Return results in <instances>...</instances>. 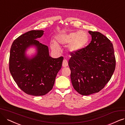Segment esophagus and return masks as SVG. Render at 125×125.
<instances>
[{"instance_id": "esophagus-1", "label": "esophagus", "mask_w": 125, "mask_h": 125, "mask_svg": "<svg viewBox=\"0 0 125 125\" xmlns=\"http://www.w3.org/2000/svg\"><path fill=\"white\" fill-rule=\"evenodd\" d=\"M62 66L63 67H65L68 66V62L66 60H64L63 61V64H62Z\"/></svg>"}]
</instances>
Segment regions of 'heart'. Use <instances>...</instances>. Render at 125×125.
<instances>
[{
  "label": "heart",
  "mask_w": 125,
  "mask_h": 125,
  "mask_svg": "<svg viewBox=\"0 0 125 125\" xmlns=\"http://www.w3.org/2000/svg\"><path fill=\"white\" fill-rule=\"evenodd\" d=\"M89 41V36L84 31L78 32H63L56 36V41L50 42V47L54 52H59L61 50L60 45L67 46L69 52L76 53L83 49Z\"/></svg>",
  "instance_id": "obj_1"
}]
</instances>
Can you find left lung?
Segmentation results:
<instances>
[{"instance_id":"8db88e82","label":"left lung","mask_w":125,"mask_h":125,"mask_svg":"<svg viewBox=\"0 0 125 125\" xmlns=\"http://www.w3.org/2000/svg\"><path fill=\"white\" fill-rule=\"evenodd\" d=\"M91 43L76 53H71L68 65L74 89L82 95L98 93L109 81L115 68L113 46L99 32L89 31Z\"/></svg>"}]
</instances>
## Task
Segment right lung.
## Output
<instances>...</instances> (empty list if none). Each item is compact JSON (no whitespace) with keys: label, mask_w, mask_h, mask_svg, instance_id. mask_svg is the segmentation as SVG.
Returning <instances> with one entry per match:
<instances>
[{"label":"right lung","mask_w":125,"mask_h":125,"mask_svg":"<svg viewBox=\"0 0 125 125\" xmlns=\"http://www.w3.org/2000/svg\"><path fill=\"white\" fill-rule=\"evenodd\" d=\"M44 32L31 30L20 36L12 43L9 58V70L18 86L26 94L35 96L52 90L63 60L62 57H51L47 46L36 40ZM30 47H34L36 52L29 57L26 52Z\"/></svg>","instance_id":"obj_1"}]
</instances>
